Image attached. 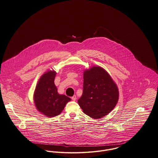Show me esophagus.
<instances>
[{
  "label": "esophagus",
  "instance_id": "esophagus-1",
  "mask_svg": "<svg viewBox=\"0 0 158 158\" xmlns=\"http://www.w3.org/2000/svg\"><path fill=\"white\" fill-rule=\"evenodd\" d=\"M72 100L73 101H75L77 100V97H76V95H73V97H72Z\"/></svg>",
  "mask_w": 158,
  "mask_h": 158
}]
</instances>
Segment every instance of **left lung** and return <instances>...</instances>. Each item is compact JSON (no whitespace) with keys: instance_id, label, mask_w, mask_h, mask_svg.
I'll use <instances>...</instances> for the list:
<instances>
[{"instance_id":"left-lung-1","label":"left lung","mask_w":158,"mask_h":158,"mask_svg":"<svg viewBox=\"0 0 158 158\" xmlns=\"http://www.w3.org/2000/svg\"><path fill=\"white\" fill-rule=\"evenodd\" d=\"M119 98L118 89L110 75L100 66L83 73V91L78 103L83 112L98 119L110 113Z\"/></svg>"}]
</instances>
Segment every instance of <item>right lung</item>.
Returning a JSON list of instances; mask_svg holds the SVG:
<instances>
[{
  "mask_svg": "<svg viewBox=\"0 0 158 158\" xmlns=\"http://www.w3.org/2000/svg\"><path fill=\"white\" fill-rule=\"evenodd\" d=\"M56 72L49 71L39 79L34 94V100L38 111L48 117L60 115L71 98L58 93L54 84Z\"/></svg>",
  "mask_w": 158,
  "mask_h": 158,
  "instance_id": "right-lung-1",
  "label": "right lung"
}]
</instances>
